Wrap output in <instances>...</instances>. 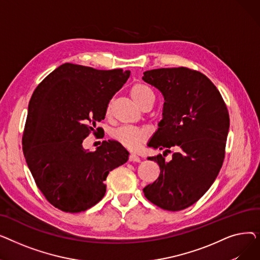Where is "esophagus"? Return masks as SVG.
<instances>
[{"instance_id":"obj_1","label":"esophagus","mask_w":260,"mask_h":260,"mask_svg":"<svg viewBox=\"0 0 260 260\" xmlns=\"http://www.w3.org/2000/svg\"><path fill=\"white\" fill-rule=\"evenodd\" d=\"M129 161H132V162H140V158H139V156H137L135 153H132L129 155Z\"/></svg>"}]
</instances>
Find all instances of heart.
<instances>
[{
    "instance_id": "1",
    "label": "heart",
    "mask_w": 260,
    "mask_h": 260,
    "mask_svg": "<svg viewBox=\"0 0 260 260\" xmlns=\"http://www.w3.org/2000/svg\"><path fill=\"white\" fill-rule=\"evenodd\" d=\"M129 94L133 101L139 107L149 100H154V93L152 89L139 83L132 86L129 90ZM109 108H111V105H108L107 112H109ZM111 136L115 141L119 142L121 145L125 146L127 148H135L146 139L147 132L144 128L120 126L114 129Z\"/></svg>"
}]
</instances>
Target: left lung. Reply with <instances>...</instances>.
I'll list each match as a JSON object with an SVG mask.
<instances>
[{
    "instance_id": "obj_1",
    "label": "left lung",
    "mask_w": 260,
    "mask_h": 260,
    "mask_svg": "<svg viewBox=\"0 0 260 260\" xmlns=\"http://www.w3.org/2000/svg\"><path fill=\"white\" fill-rule=\"evenodd\" d=\"M142 80L165 99L162 120L147 145L163 154L148 157L158 163V179L143 188L147 200L167 211H181L198 201L219 173L230 127L221 94L203 74L185 67L158 68ZM171 148L176 152L167 161Z\"/></svg>"
}]
</instances>
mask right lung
Instances as JSON below:
<instances>
[{
	"instance_id": "obj_1",
	"label": "right lung",
	"mask_w": 260,
	"mask_h": 260,
	"mask_svg": "<svg viewBox=\"0 0 260 260\" xmlns=\"http://www.w3.org/2000/svg\"><path fill=\"white\" fill-rule=\"evenodd\" d=\"M129 75L65 63L34 91L23 152L38 187L53 207L67 213L93 207L105 195L109 172L128 160L129 153L115 140L103 141L94 152L82 143L105 118L109 100Z\"/></svg>"
}]
</instances>
